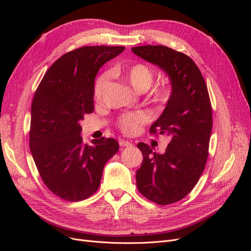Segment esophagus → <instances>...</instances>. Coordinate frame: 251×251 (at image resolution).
<instances>
[{"label": "esophagus", "instance_id": "1", "mask_svg": "<svg viewBox=\"0 0 251 251\" xmlns=\"http://www.w3.org/2000/svg\"><path fill=\"white\" fill-rule=\"evenodd\" d=\"M119 146L127 148V147H131L132 143L130 141H127V140H119Z\"/></svg>", "mask_w": 251, "mask_h": 251}]
</instances>
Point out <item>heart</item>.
<instances>
[{
    "instance_id": "obj_1",
    "label": "heart",
    "mask_w": 251,
    "mask_h": 251,
    "mask_svg": "<svg viewBox=\"0 0 251 251\" xmlns=\"http://www.w3.org/2000/svg\"><path fill=\"white\" fill-rule=\"evenodd\" d=\"M113 76L123 80L137 92L146 91L154 80V72L151 68L142 63H136L130 66H120L112 70ZM109 83V74H102L97 78L94 86V98L100 101ZM151 97L154 102L163 104L170 97V88L166 85H158L151 91ZM149 116L144 112H135L123 115L118 120V127L126 135L137 133L139 126L147 124Z\"/></svg>"
}]
</instances>
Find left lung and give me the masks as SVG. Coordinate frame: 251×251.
<instances>
[{
	"mask_svg": "<svg viewBox=\"0 0 251 251\" xmlns=\"http://www.w3.org/2000/svg\"><path fill=\"white\" fill-rule=\"evenodd\" d=\"M136 55L160 67L172 82V95L151 135L166 134L171 141L163 155L139 142L143 160L136 173L141 195L159 205L183 199L198 183L206 165L212 127L211 103L199 68L184 53L162 45L133 47Z\"/></svg>",
	"mask_w": 251,
	"mask_h": 251,
	"instance_id": "8db88e82",
	"label": "left lung"
}]
</instances>
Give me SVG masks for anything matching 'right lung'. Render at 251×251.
I'll use <instances>...</instances> for the list:
<instances>
[{"instance_id": "add662e5", "label": "right lung", "mask_w": 251, "mask_h": 251, "mask_svg": "<svg viewBox=\"0 0 251 251\" xmlns=\"http://www.w3.org/2000/svg\"><path fill=\"white\" fill-rule=\"evenodd\" d=\"M124 46H85L60 56L45 73L31 104L30 151L43 182L58 198L77 202L96 193L115 139L80 137L79 121L94 112V80Z\"/></svg>"}]
</instances>
